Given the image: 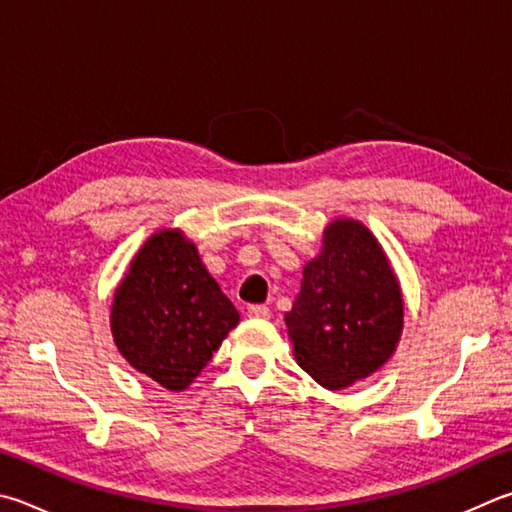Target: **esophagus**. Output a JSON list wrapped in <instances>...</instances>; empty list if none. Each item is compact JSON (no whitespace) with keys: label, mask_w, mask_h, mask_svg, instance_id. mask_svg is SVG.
<instances>
[{"label":"esophagus","mask_w":512,"mask_h":512,"mask_svg":"<svg viewBox=\"0 0 512 512\" xmlns=\"http://www.w3.org/2000/svg\"><path fill=\"white\" fill-rule=\"evenodd\" d=\"M248 315H250V318H257V320H268V318H271V309H268V306H264V304H253V306H248Z\"/></svg>","instance_id":"obj_1"}]
</instances>
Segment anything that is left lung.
Listing matches in <instances>:
<instances>
[{"instance_id": "left-lung-1", "label": "left lung", "mask_w": 512, "mask_h": 512, "mask_svg": "<svg viewBox=\"0 0 512 512\" xmlns=\"http://www.w3.org/2000/svg\"><path fill=\"white\" fill-rule=\"evenodd\" d=\"M295 360L315 383L345 389L374 374L401 340L403 295L378 239L353 219L324 228L286 313Z\"/></svg>"}]
</instances>
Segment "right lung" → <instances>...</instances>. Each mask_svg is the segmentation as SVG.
<instances>
[{"label":"right lung","instance_id":"right-lung-1","mask_svg":"<svg viewBox=\"0 0 512 512\" xmlns=\"http://www.w3.org/2000/svg\"><path fill=\"white\" fill-rule=\"evenodd\" d=\"M237 322V309L206 271L197 246L176 228L145 241L111 304L118 351L172 392H183L201 374Z\"/></svg>","mask_w":512,"mask_h":512}]
</instances>
